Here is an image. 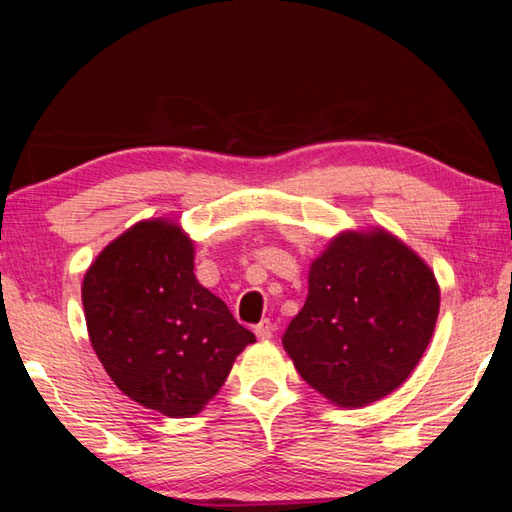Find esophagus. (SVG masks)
<instances>
[{
    "instance_id": "1",
    "label": "esophagus",
    "mask_w": 512,
    "mask_h": 512,
    "mask_svg": "<svg viewBox=\"0 0 512 512\" xmlns=\"http://www.w3.org/2000/svg\"><path fill=\"white\" fill-rule=\"evenodd\" d=\"M273 332H275V325L270 323L268 319H264L262 323H257V325H255V334H257V339H262V341L270 339V336H273Z\"/></svg>"
}]
</instances>
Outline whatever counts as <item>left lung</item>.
Here are the masks:
<instances>
[{"instance_id":"left-lung-1","label":"left lung","mask_w":512,"mask_h":512,"mask_svg":"<svg viewBox=\"0 0 512 512\" xmlns=\"http://www.w3.org/2000/svg\"><path fill=\"white\" fill-rule=\"evenodd\" d=\"M438 312V281L409 246L383 228L345 231L312 262L284 347L312 389L365 407L416 369Z\"/></svg>"}]
</instances>
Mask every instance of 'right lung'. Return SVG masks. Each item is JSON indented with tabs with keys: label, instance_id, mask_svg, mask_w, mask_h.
<instances>
[{
	"label": "right lung",
	"instance_id": "1",
	"mask_svg": "<svg viewBox=\"0 0 512 512\" xmlns=\"http://www.w3.org/2000/svg\"><path fill=\"white\" fill-rule=\"evenodd\" d=\"M193 242L171 220L134 224L83 277L88 334L125 396L169 418L200 413L255 343L193 275Z\"/></svg>",
	"mask_w": 512,
	"mask_h": 512
}]
</instances>
